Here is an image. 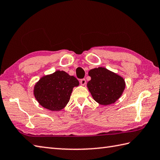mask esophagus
I'll list each match as a JSON object with an SVG mask.
<instances>
[{"label":"esophagus","instance_id":"1","mask_svg":"<svg viewBox=\"0 0 160 160\" xmlns=\"http://www.w3.org/2000/svg\"><path fill=\"white\" fill-rule=\"evenodd\" d=\"M80 83H81V85H82V86H85V85L86 84V79H81Z\"/></svg>","mask_w":160,"mask_h":160}]
</instances>
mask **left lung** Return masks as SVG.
<instances>
[{
	"label": "left lung",
	"instance_id": "obj_1",
	"mask_svg": "<svg viewBox=\"0 0 160 160\" xmlns=\"http://www.w3.org/2000/svg\"><path fill=\"white\" fill-rule=\"evenodd\" d=\"M90 81L87 87L94 100L101 105L107 106L118 100L126 87L123 78L103 67L90 70Z\"/></svg>",
	"mask_w": 160,
	"mask_h": 160
}]
</instances>
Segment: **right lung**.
Listing matches in <instances>:
<instances>
[{"label":"right lung","instance_id":"obj_1","mask_svg":"<svg viewBox=\"0 0 160 160\" xmlns=\"http://www.w3.org/2000/svg\"><path fill=\"white\" fill-rule=\"evenodd\" d=\"M79 85V81L74 76L63 70H57L39 79L34 87V95L45 108L59 111L69 102L73 88Z\"/></svg>","mask_w":160,"mask_h":160}]
</instances>
